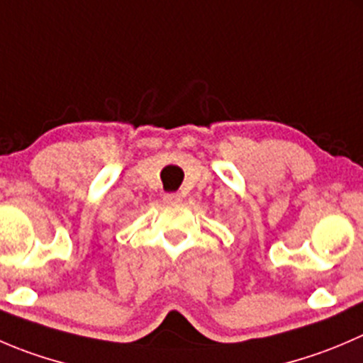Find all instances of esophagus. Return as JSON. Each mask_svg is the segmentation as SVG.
<instances>
[{
    "label": "esophagus",
    "mask_w": 363,
    "mask_h": 363,
    "mask_svg": "<svg viewBox=\"0 0 363 363\" xmlns=\"http://www.w3.org/2000/svg\"><path fill=\"white\" fill-rule=\"evenodd\" d=\"M163 200L167 203H179L181 202V195H179V193H167V195L163 196Z\"/></svg>",
    "instance_id": "1"
}]
</instances>
